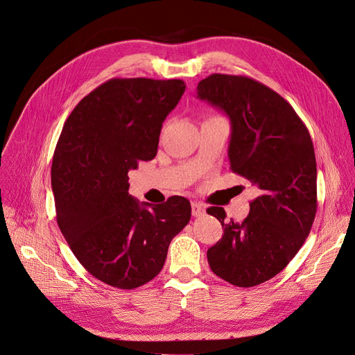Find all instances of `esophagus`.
<instances>
[{
  "label": "esophagus",
  "instance_id": "obj_1",
  "mask_svg": "<svg viewBox=\"0 0 355 355\" xmlns=\"http://www.w3.org/2000/svg\"><path fill=\"white\" fill-rule=\"evenodd\" d=\"M191 209H192V215H194V216H200V215L205 214V207L200 202H192Z\"/></svg>",
  "mask_w": 355,
  "mask_h": 355
}]
</instances>
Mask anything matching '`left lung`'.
<instances>
[{"label": "left lung", "instance_id": "1", "mask_svg": "<svg viewBox=\"0 0 355 355\" xmlns=\"http://www.w3.org/2000/svg\"><path fill=\"white\" fill-rule=\"evenodd\" d=\"M197 98L230 117L231 170L259 189L241 223H225L220 207L207 209L223 228L208 263L231 284H261L288 265L310 234L317 209L311 137L280 94L250 78L214 73L198 83Z\"/></svg>", "mask_w": 355, "mask_h": 355}]
</instances>
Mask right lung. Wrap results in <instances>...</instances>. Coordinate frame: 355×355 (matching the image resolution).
<instances>
[{
  "instance_id": "1",
  "label": "right lung",
  "mask_w": 355,
  "mask_h": 355,
  "mask_svg": "<svg viewBox=\"0 0 355 355\" xmlns=\"http://www.w3.org/2000/svg\"><path fill=\"white\" fill-rule=\"evenodd\" d=\"M184 92L180 79H110L63 124L51 168L56 220L82 266L113 287L154 279L189 222L184 197L151 207L128 196V171L155 157L161 127Z\"/></svg>"
}]
</instances>
